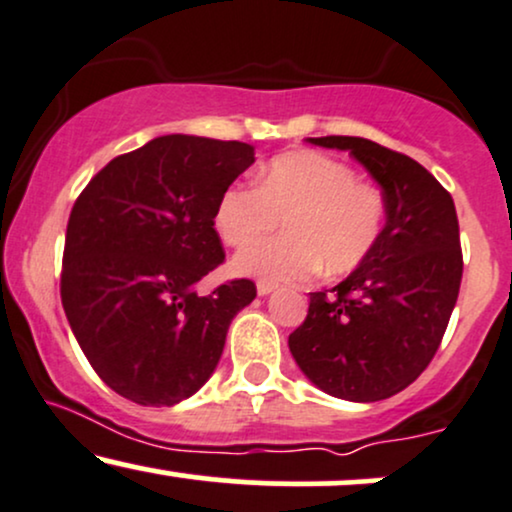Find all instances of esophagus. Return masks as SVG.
<instances>
[{
	"label": "esophagus",
	"mask_w": 512,
	"mask_h": 512,
	"mask_svg": "<svg viewBox=\"0 0 512 512\" xmlns=\"http://www.w3.org/2000/svg\"><path fill=\"white\" fill-rule=\"evenodd\" d=\"M274 288H276V283L260 281V283H257V295H262V298H264V295H269V293H272Z\"/></svg>",
	"instance_id": "1"
}]
</instances>
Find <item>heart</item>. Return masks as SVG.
Listing matches in <instances>:
<instances>
[{
	"instance_id": "heart-1",
	"label": "heart",
	"mask_w": 512,
	"mask_h": 512,
	"mask_svg": "<svg viewBox=\"0 0 512 512\" xmlns=\"http://www.w3.org/2000/svg\"><path fill=\"white\" fill-rule=\"evenodd\" d=\"M384 197L357 181L348 164L319 152L276 157L257 174V188L231 186L214 209L226 245H244L283 218L287 233L245 246L233 272L267 283L300 281L317 272L357 267L384 229Z\"/></svg>"
}]
</instances>
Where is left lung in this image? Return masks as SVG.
<instances>
[{"label":"left lung","mask_w":512,"mask_h":512,"mask_svg":"<svg viewBox=\"0 0 512 512\" xmlns=\"http://www.w3.org/2000/svg\"><path fill=\"white\" fill-rule=\"evenodd\" d=\"M307 143L365 166L384 195L386 224L346 279L310 293L288 348L317 389L374 403L410 386L439 348L463 279L458 214L448 190L408 155L353 135Z\"/></svg>","instance_id":"left-lung-1"}]
</instances>
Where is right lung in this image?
I'll use <instances>...</instances> for the list:
<instances>
[{
	"label": "right lung",
	"mask_w": 512,
	"mask_h": 512,
	"mask_svg": "<svg viewBox=\"0 0 512 512\" xmlns=\"http://www.w3.org/2000/svg\"><path fill=\"white\" fill-rule=\"evenodd\" d=\"M252 162L248 143L162 135L112 159L73 205L61 305L92 369L119 396L171 408L217 369L255 283L209 295L195 286L224 262L214 209Z\"/></svg>",
	"instance_id": "right-lung-1"
}]
</instances>
